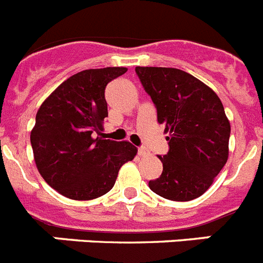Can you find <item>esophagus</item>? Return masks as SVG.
I'll list each match as a JSON object with an SVG mask.
<instances>
[{"mask_svg":"<svg viewBox=\"0 0 263 263\" xmlns=\"http://www.w3.org/2000/svg\"><path fill=\"white\" fill-rule=\"evenodd\" d=\"M138 154L141 155V157H145V155L148 154V150L146 147H142V146H141V147H138Z\"/></svg>","mask_w":263,"mask_h":263,"instance_id":"obj_1","label":"esophagus"}]
</instances>
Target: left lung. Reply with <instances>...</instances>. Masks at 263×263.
Instances as JSON below:
<instances>
[{"label": "left lung", "instance_id": "obj_1", "mask_svg": "<svg viewBox=\"0 0 263 263\" xmlns=\"http://www.w3.org/2000/svg\"><path fill=\"white\" fill-rule=\"evenodd\" d=\"M152 97L159 124L170 132L168 153L160 155L163 171L148 187L174 201L201 196L228 160L231 124L217 95L182 69L136 67Z\"/></svg>", "mask_w": 263, "mask_h": 263}]
</instances>
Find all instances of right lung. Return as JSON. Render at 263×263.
I'll use <instances>...</instances> for the list:
<instances>
[{"instance_id":"right-lung-1","label":"right lung","mask_w":263,"mask_h":263,"mask_svg":"<svg viewBox=\"0 0 263 263\" xmlns=\"http://www.w3.org/2000/svg\"><path fill=\"white\" fill-rule=\"evenodd\" d=\"M127 68L85 69L67 79L42 104L31 130L36 167L63 196L92 200L113 188L121 166L133 159L130 142L104 139L105 88Z\"/></svg>"}]
</instances>
